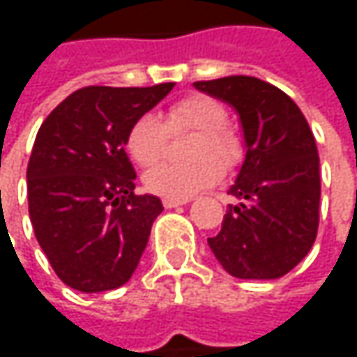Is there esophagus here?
<instances>
[{
    "instance_id": "esophagus-1",
    "label": "esophagus",
    "mask_w": 357,
    "mask_h": 357,
    "mask_svg": "<svg viewBox=\"0 0 357 357\" xmlns=\"http://www.w3.org/2000/svg\"><path fill=\"white\" fill-rule=\"evenodd\" d=\"M188 202H190L188 198H163L165 208H176V206H181V204H188Z\"/></svg>"
}]
</instances>
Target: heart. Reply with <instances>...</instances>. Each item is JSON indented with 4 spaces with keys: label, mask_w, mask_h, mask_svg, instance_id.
I'll list each match as a JSON object with an SVG mask.
<instances>
[{
    "label": "heart",
    "mask_w": 357,
    "mask_h": 357,
    "mask_svg": "<svg viewBox=\"0 0 357 357\" xmlns=\"http://www.w3.org/2000/svg\"><path fill=\"white\" fill-rule=\"evenodd\" d=\"M225 123L227 111L211 97L194 95L172 105L165 115V126L169 130H200L192 144V157L198 159L185 165L161 163L153 167L144 176L146 190L163 198H192L204 188L217 183L223 176V167L218 162L231 165L240 155V144ZM165 126L153 113H144L132 123L126 146L138 165L151 167L161 159L167 138ZM208 154H215L220 160L217 162L215 156L208 158Z\"/></svg>",
    "instance_id": "1"
}]
</instances>
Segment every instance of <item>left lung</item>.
I'll list each match as a JSON object with an SVG mask.
<instances>
[{"label":"left lung","mask_w":357,"mask_h":357,"mask_svg":"<svg viewBox=\"0 0 357 357\" xmlns=\"http://www.w3.org/2000/svg\"><path fill=\"white\" fill-rule=\"evenodd\" d=\"M194 86L238 113L246 151L229 188L240 202L229 204L208 248L238 279H279L317 240L321 161L310 126L283 91L254 76Z\"/></svg>","instance_id":"8db88e82"}]
</instances>
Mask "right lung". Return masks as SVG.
<instances>
[{"mask_svg":"<svg viewBox=\"0 0 357 357\" xmlns=\"http://www.w3.org/2000/svg\"><path fill=\"white\" fill-rule=\"evenodd\" d=\"M174 86H86L43 121L26 169L29 213L38 246L72 289L109 291L134 275L163 204L134 194L126 140Z\"/></svg>","mask_w":357,"mask_h":357,"instance_id":"right-lung-1","label":"right lung"}]
</instances>
